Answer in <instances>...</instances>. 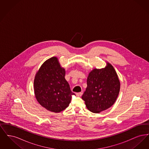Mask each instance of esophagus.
Wrapping results in <instances>:
<instances>
[{
    "label": "esophagus",
    "mask_w": 149,
    "mask_h": 149,
    "mask_svg": "<svg viewBox=\"0 0 149 149\" xmlns=\"http://www.w3.org/2000/svg\"><path fill=\"white\" fill-rule=\"evenodd\" d=\"M76 95L78 96V97H81V95H82V93L81 92H79L77 93H76Z\"/></svg>",
    "instance_id": "34e87169"
}]
</instances>
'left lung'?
I'll return each mask as SVG.
<instances>
[{"label": "left lung", "mask_w": 149, "mask_h": 149, "mask_svg": "<svg viewBox=\"0 0 149 149\" xmlns=\"http://www.w3.org/2000/svg\"><path fill=\"white\" fill-rule=\"evenodd\" d=\"M120 89V82L113 67L109 63L105 68L95 69L87 78V88L81 98L87 108L99 113L112 106Z\"/></svg>", "instance_id": "left-lung-1"}]
</instances>
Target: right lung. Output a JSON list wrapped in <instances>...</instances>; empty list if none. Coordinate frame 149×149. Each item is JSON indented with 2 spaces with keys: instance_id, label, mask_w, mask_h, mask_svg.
<instances>
[{
  "instance_id": "obj_1",
  "label": "right lung",
  "mask_w": 149,
  "mask_h": 149,
  "mask_svg": "<svg viewBox=\"0 0 149 149\" xmlns=\"http://www.w3.org/2000/svg\"><path fill=\"white\" fill-rule=\"evenodd\" d=\"M65 75V70L56 57L46 60L36 75V98L42 106L51 112L64 111L70 104L72 95H75L71 92Z\"/></svg>"
}]
</instances>
